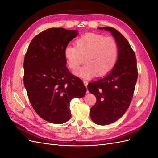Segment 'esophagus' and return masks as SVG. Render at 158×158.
<instances>
[{
	"instance_id": "esophagus-1",
	"label": "esophagus",
	"mask_w": 158,
	"mask_h": 158,
	"mask_svg": "<svg viewBox=\"0 0 158 158\" xmlns=\"http://www.w3.org/2000/svg\"><path fill=\"white\" fill-rule=\"evenodd\" d=\"M83 82H84V85H85V87H87L88 84V82H87V81H86V80H83Z\"/></svg>"
}]
</instances>
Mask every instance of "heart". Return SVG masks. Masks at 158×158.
I'll return each instance as SVG.
<instances>
[{"mask_svg":"<svg viewBox=\"0 0 158 158\" xmlns=\"http://www.w3.org/2000/svg\"><path fill=\"white\" fill-rule=\"evenodd\" d=\"M64 55L68 66L74 70L78 69L85 56L86 64L76 74L83 78H89L95 73L103 76L113 70L118 59V46L113 37L88 33L76 40L75 46H66Z\"/></svg>","mask_w":158,"mask_h":158,"instance_id":"obj_1","label":"heart"}]
</instances>
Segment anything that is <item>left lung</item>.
<instances>
[{"label":"left lung","instance_id":"8db88e82","mask_svg":"<svg viewBox=\"0 0 158 158\" xmlns=\"http://www.w3.org/2000/svg\"><path fill=\"white\" fill-rule=\"evenodd\" d=\"M111 33L118 46L114 67L106 77L89 83L88 89L97 101L90 109V117L99 125H107L127 111L133 97L138 78L135 53L121 33L111 27H99Z\"/></svg>","mask_w":158,"mask_h":158}]
</instances>
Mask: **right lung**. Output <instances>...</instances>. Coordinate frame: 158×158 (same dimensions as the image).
<instances>
[{"label": "right lung", "mask_w": 158, "mask_h": 158, "mask_svg": "<svg viewBox=\"0 0 158 158\" xmlns=\"http://www.w3.org/2000/svg\"><path fill=\"white\" fill-rule=\"evenodd\" d=\"M78 31L49 28L31 40L23 61V84L28 98L40 117L62 124L70 117L69 103L86 92L82 80L66 66L64 50Z\"/></svg>", "instance_id": "obj_1"}]
</instances>
